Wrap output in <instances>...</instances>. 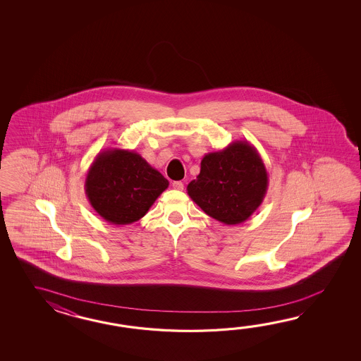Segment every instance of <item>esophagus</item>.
<instances>
[{"label":"esophagus","instance_id":"34e87169","mask_svg":"<svg viewBox=\"0 0 361 361\" xmlns=\"http://www.w3.org/2000/svg\"><path fill=\"white\" fill-rule=\"evenodd\" d=\"M171 185H173V188H174V190H178V191H182L184 187V184L182 183L180 180H177V182H173V183H171Z\"/></svg>","mask_w":361,"mask_h":361}]
</instances>
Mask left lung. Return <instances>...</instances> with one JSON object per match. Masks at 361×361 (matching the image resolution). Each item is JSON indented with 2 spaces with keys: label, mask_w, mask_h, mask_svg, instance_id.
Returning <instances> with one entry per match:
<instances>
[{
  "label": "left lung",
  "mask_w": 361,
  "mask_h": 361,
  "mask_svg": "<svg viewBox=\"0 0 361 361\" xmlns=\"http://www.w3.org/2000/svg\"><path fill=\"white\" fill-rule=\"evenodd\" d=\"M267 188L269 174L257 148L247 140H235L202 157L200 174L187 185V193L209 216L233 226L261 207Z\"/></svg>",
  "instance_id": "8db88e82"
}]
</instances>
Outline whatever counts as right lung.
Here are the masks:
<instances>
[{
	"label": "right lung",
	"instance_id": "right-lung-1",
	"mask_svg": "<svg viewBox=\"0 0 361 361\" xmlns=\"http://www.w3.org/2000/svg\"><path fill=\"white\" fill-rule=\"evenodd\" d=\"M168 187V179L140 154L120 148L97 154L85 179V193L92 209L117 226L143 218Z\"/></svg>",
	"mask_w": 361,
	"mask_h": 361
}]
</instances>
